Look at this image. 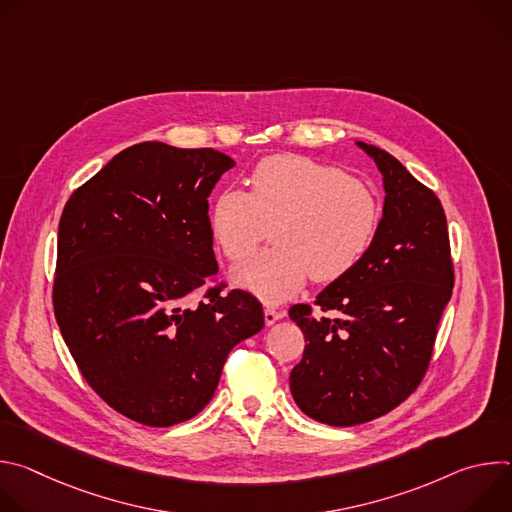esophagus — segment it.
I'll list each match as a JSON object with an SVG mask.
<instances>
[{"instance_id":"obj_1","label":"esophagus","mask_w":512,"mask_h":512,"mask_svg":"<svg viewBox=\"0 0 512 512\" xmlns=\"http://www.w3.org/2000/svg\"><path fill=\"white\" fill-rule=\"evenodd\" d=\"M285 316V312L283 310H277V308H271V306H267L265 308V324L267 326H271V324H275L277 320H281Z\"/></svg>"}]
</instances>
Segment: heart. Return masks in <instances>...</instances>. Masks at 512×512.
<instances>
[{"instance_id": "b5f03b06", "label": "heart", "mask_w": 512, "mask_h": 512, "mask_svg": "<svg viewBox=\"0 0 512 512\" xmlns=\"http://www.w3.org/2000/svg\"><path fill=\"white\" fill-rule=\"evenodd\" d=\"M249 192L223 190L210 208V231L223 255L247 259L271 227V249L239 265L235 283L265 302H281L310 277L346 275L369 253L381 202L371 184L342 168L302 156L263 158L249 174Z\"/></svg>"}]
</instances>
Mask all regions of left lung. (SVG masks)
Wrapping results in <instances>:
<instances>
[{"instance_id":"1","label":"left lung","mask_w":512,"mask_h":512,"mask_svg":"<svg viewBox=\"0 0 512 512\" xmlns=\"http://www.w3.org/2000/svg\"><path fill=\"white\" fill-rule=\"evenodd\" d=\"M379 166L385 206L377 237L314 306L289 308L304 336L289 375L298 407L312 419L350 427L401 405L423 381L446 304L454 263L444 206L389 152L358 141Z\"/></svg>"}]
</instances>
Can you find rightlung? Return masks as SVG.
I'll use <instances>...</instances> for the list:
<instances>
[{
    "mask_svg": "<svg viewBox=\"0 0 512 512\" xmlns=\"http://www.w3.org/2000/svg\"><path fill=\"white\" fill-rule=\"evenodd\" d=\"M235 162L143 141L70 194L52 306L91 389L117 413L170 427L212 399L229 352L263 328L245 289L218 281L208 196ZM204 288L194 308L187 296Z\"/></svg>",
    "mask_w": 512,
    "mask_h": 512,
    "instance_id": "add662e5",
    "label": "right lung"
}]
</instances>
